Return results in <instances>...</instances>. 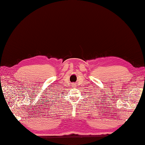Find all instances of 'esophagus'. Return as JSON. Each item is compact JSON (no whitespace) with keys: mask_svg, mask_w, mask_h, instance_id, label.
I'll list each match as a JSON object with an SVG mask.
<instances>
[{"mask_svg":"<svg viewBox=\"0 0 145 145\" xmlns=\"http://www.w3.org/2000/svg\"><path fill=\"white\" fill-rule=\"evenodd\" d=\"M73 87H74V86H75V85H74V84H73Z\"/></svg>","mask_w":145,"mask_h":145,"instance_id":"1","label":"esophagus"}]
</instances>
